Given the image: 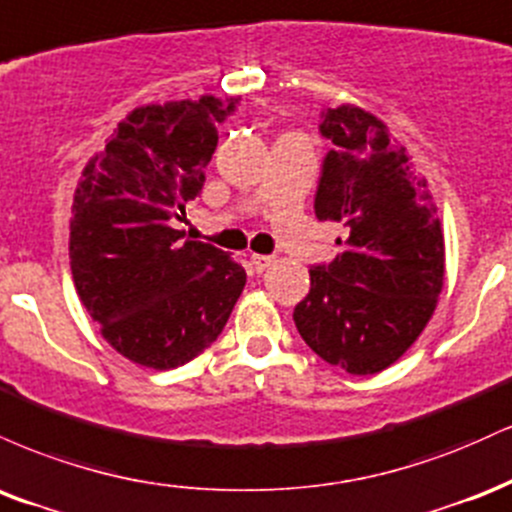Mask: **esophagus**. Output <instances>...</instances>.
Instances as JSON below:
<instances>
[{
	"instance_id": "obj_1",
	"label": "esophagus",
	"mask_w": 512,
	"mask_h": 512,
	"mask_svg": "<svg viewBox=\"0 0 512 512\" xmlns=\"http://www.w3.org/2000/svg\"><path fill=\"white\" fill-rule=\"evenodd\" d=\"M275 263L273 256H263V254H251V266L256 268V273H263V270L270 268Z\"/></svg>"
}]
</instances>
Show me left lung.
Listing matches in <instances>:
<instances>
[{"label": "left lung", "instance_id": "1", "mask_svg": "<svg viewBox=\"0 0 512 512\" xmlns=\"http://www.w3.org/2000/svg\"><path fill=\"white\" fill-rule=\"evenodd\" d=\"M333 141L316 191V218L350 230L342 254L309 270L294 323L323 362L347 374L388 369L434 316L446 273L441 220L426 179L371 112H323Z\"/></svg>", "mask_w": 512, "mask_h": 512}]
</instances>
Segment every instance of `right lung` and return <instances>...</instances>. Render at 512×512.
<instances>
[{"instance_id": "1", "label": "right lung", "mask_w": 512, "mask_h": 512, "mask_svg": "<svg viewBox=\"0 0 512 512\" xmlns=\"http://www.w3.org/2000/svg\"><path fill=\"white\" fill-rule=\"evenodd\" d=\"M237 98L143 105L83 167L69 258L78 299L129 362L165 371L218 340L246 285L225 251L174 230L206 182Z\"/></svg>"}]
</instances>
